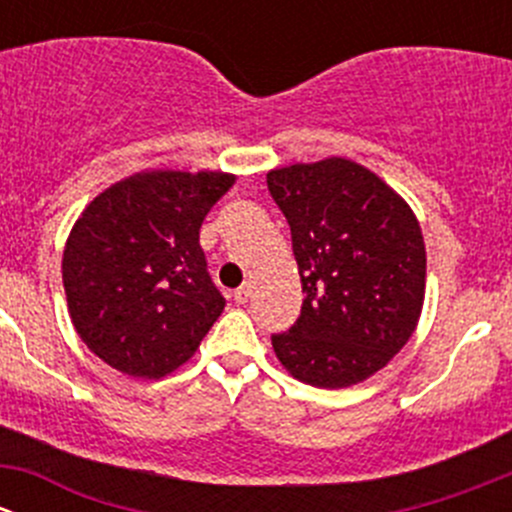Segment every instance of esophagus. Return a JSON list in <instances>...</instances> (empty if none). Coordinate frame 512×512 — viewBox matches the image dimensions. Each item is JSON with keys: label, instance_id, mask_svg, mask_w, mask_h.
Masks as SVG:
<instances>
[{"label": "esophagus", "instance_id": "esophagus-1", "mask_svg": "<svg viewBox=\"0 0 512 512\" xmlns=\"http://www.w3.org/2000/svg\"><path fill=\"white\" fill-rule=\"evenodd\" d=\"M250 297H252V282H245V285L235 289V302H237V304L250 302Z\"/></svg>", "mask_w": 512, "mask_h": 512}]
</instances>
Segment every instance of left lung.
Returning <instances> with one entry per match:
<instances>
[{
    "label": "left lung",
    "instance_id": "obj_1",
    "mask_svg": "<svg viewBox=\"0 0 512 512\" xmlns=\"http://www.w3.org/2000/svg\"><path fill=\"white\" fill-rule=\"evenodd\" d=\"M292 230L302 314L272 337L297 381L347 389L384 369L416 332L426 297V245L414 210L349 158L267 173Z\"/></svg>",
    "mask_w": 512,
    "mask_h": 512
}]
</instances>
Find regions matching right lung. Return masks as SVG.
<instances>
[{"mask_svg": "<svg viewBox=\"0 0 512 512\" xmlns=\"http://www.w3.org/2000/svg\"><path fill=\"white\" fill-rule=\"evenodd\" d=\"M232 183L223 170H141L86 205L61 275L71 324L98 359L160 379L195 354L225 309L200 225Z\"/></svg>", "mask_w": 512, "mask_h": 512, "instance_id": "1", "label": "right lung"}]
</instances>
